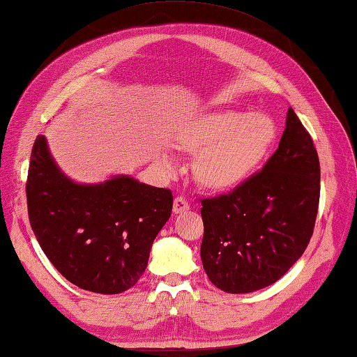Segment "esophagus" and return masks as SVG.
Here are the masks:
<instances>
[{
  "label": "esophagus",
  "mask_w": 357,
  "mask_h": 357,
  "mask_svg": "<svg viewBox=\"0 0 357 357\" xmlns=\"http://www.w3.org/2000/svg\"><path fill=\"white\" fill-rule=\"evenodd\" d=\"M172 211H174V213H183V212L189 211V203L183 199V197H177V199L174 200Z\"/></svg>",
  "instance_id": "esophagus-1"
}]
</instances>
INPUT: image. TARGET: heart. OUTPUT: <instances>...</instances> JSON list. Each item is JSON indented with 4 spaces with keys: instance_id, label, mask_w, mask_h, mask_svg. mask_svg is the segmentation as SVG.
Instances as JSON below:
<instances>
[{
    "instance_id": "1",
    "label": "heart",
    "mask_w": 357,
    "mask_h": 357,
    "mask_svg": "<svg viewBox=\"0 0 357 357\" xmlns=\"http://www.w3.org/2000/svg\"><path fill=\"white\" fill-rule=\"evenodd\" d=\"M278 137V123L267 113L213 112L202 116L180 136V146L197 155L194 176L212 192H227L244 185L267 160ZM163 168L174 171L169 155Z\"/></svg>"
}]
</instances>
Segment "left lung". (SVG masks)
Listing matches in <instances>:
<instances>
[{
  "mask_svg": "<svg viewBox=\"0 0 357 357\" xmlns=\"http://www.w3.org/2000/svg\"><path fill=\"white\" fill-rule=\"evenodd\" d=\"M319 183L313 140L289 108L280 146L263 171L234 192L202 202L200 257L213 286L252 293L286 275L312 238Z\"/></svg>",
  "mask_w": 357,
  "mask_h": 357,
  "instance_id": "8db88e82",
  "label": "left lung"
}]
</instances>
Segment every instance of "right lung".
I'll list each match as a JSON object with an SVG mask.
<instances>
[{
  "instance_id": "1",
  "label": "right lung",
  "mask_w": 357,
  "mask_h": 357,
  "mask_svg": "<svg viewBox=\"0 0 357 357\" xmlns=\"http://www.w3.org/2000/svg\"><path fill=\"white\" fill-rule=\"evenodd\" d=\"M26 192L30 226L50 263L71 284L102 295H117L140 280L174 200L169 189L128 174L100 183L71 180L45 136L31 149Z\"/></svg>"
}]
</instances>
